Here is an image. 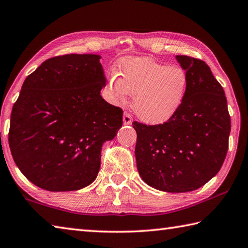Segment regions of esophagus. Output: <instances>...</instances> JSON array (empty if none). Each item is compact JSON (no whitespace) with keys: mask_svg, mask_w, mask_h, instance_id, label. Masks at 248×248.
Returning a JSON list of instances; mask_svg holds the SVG:
<instances>
[{"mask_svg":"<svg viewBox=\"0 0 248 248\" xmlns=\"http://www.w3.org/2000/svg\"><path fill=\"white\" fill-rule=\"evenodd\" d=\"M124 124H132V116L130 115L128 111H124Z\"/></svg>","mask_w":248,"mask_h":248,"instance_id":"1","label":"esophagus"}]
</instances>
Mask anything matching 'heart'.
<instances>
[{
    "instance_id": "b5f03b06",
    "label": "heart",
    "mask_w": 248,
    "mask_h": 248,
    "mask_svg": "<svg viewBox=\"0 0 248 248\" xmlns=\"http://www.w3.org/2000/svg\"><path fill=\"white\" fill-rule=\"evenodd\" d=\"M119 76L110 74L106 83L110 101L123 104L133 96V109L147 124L168 120L182 105L187 76L182 68L150 57H127L119 64Z\"/></svg>"
}]
</instances>
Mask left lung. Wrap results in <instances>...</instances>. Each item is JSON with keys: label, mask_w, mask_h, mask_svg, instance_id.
Returning <instances> with one entry per match:
<instances>
[{"label": "left lung", "mask_w": 248, "mask_h": 248, "mask_svg": "<svg viewBox=\"0 0 248 248\" xmlns=\"http://www.w3.org/2000/svg\"><path fill=\"white\" fill-rule=\"evenodd\" d=\"M175 58L187 76L182 105L164 124H132L143 181L156 190L183 193L218 173L228 152L231 119L223 89L208 65L191 56Z\"/></svg>", "instance_id": "left-lung-1"}]
</instances>
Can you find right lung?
Here are the masks:
<instances>
[{"label":"right lung","mask_w":248,"mask_h":248,"mask_svg":"<svg viewBox=\"0 0 248 248\" xmlns=\"http://www.w3.org/2000/svg\"><path fill=\"white\" fill-rule=\"evenodd\" d=\"M100 55L67 54L26 78L11 115L8 143L22 174L46 191H77L95 180L101 151L124 111L101 95Z\"/></svg>","instance_id":"1"}]
</instances>
